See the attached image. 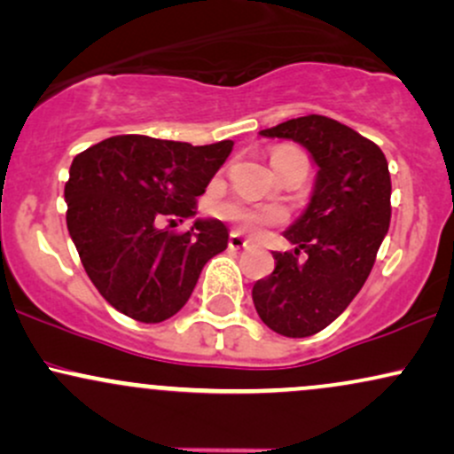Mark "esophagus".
<instances>
[{"mask_svg":"<svg viewBox=\"0 0 454 454\" xmlns=\"http://www.w3.org/2000/svg\"><path fill=\"white\" fill-rule=\"evenodd\" d=\"M228 247L237 252V249H245V247H247V241H245V239H243L239 232H232L231 239H228Z\"/></svg>","mask_w":454,"mask_h":454,"instance_id":"34e87169","label":"esophagus"}]
</instances>
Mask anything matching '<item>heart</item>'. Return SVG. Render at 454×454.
I'll return each mask as SVG.
<instances>
[{"label":"heart","instance_id":"1","mask_svg":"<svg viewBox=\"0 0 454 454\" xmlns=\"http://www.w3.org/2000/svg\"><path fill=\"white\" fill-rule=\"evenodd\" d=\"M288 155H303L296 149H279L273 153V164L275 161L288 158ZM217 213L223 217V220L234 222L243 232H258L260 228L267 226V223L279 222L281 211L278 209H254V207H243L239 202H222L217 205Z\"/></svg>","mask_w":454,"mask_h":454}]
</instances>
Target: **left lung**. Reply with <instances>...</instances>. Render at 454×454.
Instances as JSON below:
<instances>
[{"label": "left lung", "mask_w": 454, "mask_h": 454, "mask_svg": "<svg viewBox=\"0 0 454 454\" xmlns=\"http://www.w3.org/2000/svg\"><path fill=\"white\" fill-rule=\"evenodd\" d=\"M303 145L317 175L309 205L275 252V270L254 284L260 320L284 337L320 333L352 303L390 226V173L382 149L322 114L260 129Z\"/></svg>", "instance_id": "left-lung-1"}]
</instances>
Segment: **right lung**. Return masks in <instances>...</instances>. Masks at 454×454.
<instances>
[{
  "label": "right lung",
  "instance_id": "add662e5",
  "mask_svg": "<svg viewBox=\"0 0 454 454\" xmlns=\"http://www.w3.org/2000/svg\"><path fill=\"white\" fill-rule=\"evenodd\" d=\"M232 140L190 143L123 134L78 153L64 196L67 231L82 267L114 309L145 325L168 320L200 270L226 249L220 220L187 232L164 223L196 215V198L232 151Z\"/></svg>",
  "mask_w": 454,
  "mask_h": 454
}]
</instances>
